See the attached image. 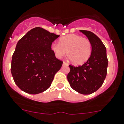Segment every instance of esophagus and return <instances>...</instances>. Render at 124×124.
<instances>
[{
  "label": "esophagus",
  "mask_w": 124,
  "mask_h": 124,
  "mask_svg": "<svg viewBox=\"0 0 124 124\" xmlns=\"http://www.w3.org/2000/svg\"><path fill=\"white\" fill-rule=\"evenodd\" d=\"M63 64L65 65H68V63H67V62H63Z\"/></svg>",
  "instance_id": "34e87169"
}]
</instances>
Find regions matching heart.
Segmentation results:
<instances>
[{
    "label": "heart",
    "mask_w": 124,
    "mask_h": 124,
    "mask_svg": "<svg viewBox=\"0 0 124 124\" xmlns=\"http://www.w3.org/2000/svg\"><path fill=\"white\" fill-rule=\"evenodd\" d=\"M51 48L56 57L61 59L67 53L68 58L75 65H81L86 62L91 53L90 40L74 34L62 37L59 39V43H53Z\"/></svg>",
    "instance_id": "b5f03b06"
}]
</instances>
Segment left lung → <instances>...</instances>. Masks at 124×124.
<instances>
[{
  "mask_svg": "<svg viewBox=\"0 0 124 124\" xmlns=\"http://www.w3.org/2000/svg\"><path fill=\"white\" fill-rule=\"evenodd\" d=\"M91 44L90 58L81 66L70 65L67 79L70 86L82 94H90L102 85L107 73L108 59L106 48L96 35L86 30H80Z\"/></svg>",
  "mask_w": 124,
  "mask_h": 124,
  "instance_id": "8db88e82",
  "label": "left lung"
}]
</instances>
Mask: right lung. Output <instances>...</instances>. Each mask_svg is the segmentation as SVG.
I'll return each mask as SVG.
<instances>
[{
	"label": "right lung",
	"instance_id": "add662e5",
	"mask_svg": "<svg viewBox=\"0 0 124 124\" xmlns=\"http://www.w3.org/2000/svg\"><path fill=\"white\" fill-rule=\"evenodd\" d=\"M59 36L36 27L19 40L12 57L11 72L15 84L23 91L36 94L51 86L63 63L51 48Z\"/></svg>",
	"mask_w": 124,
	"mask_h": 124
}]
</instances>
